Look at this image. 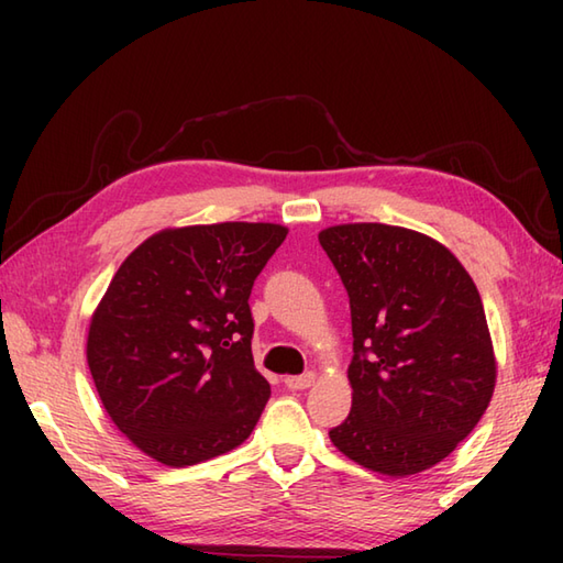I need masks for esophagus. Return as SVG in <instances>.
I'll use <instances>...</instances> for the list:
<instances>
[{
    "label": "esophagus",
    "instance_id": "esophagus-1",
    "mask_svg": "<svg viewBox=\"0 0 563 563\" xmlns=\"http://www.w3.org/2000/svg\"><path fill=\"white\" fill-rule=\"evenodd\" d=\"M317 382V373H305V375H295V377H285V385L290 389H307Z\"/></svg>",
    "mask_w": 563,
    "mask_h": 563
}]
</instances>
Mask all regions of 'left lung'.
I'll list each match as a JSON object with an SVG mask.
<instances>
[{"label": "left lung", "instance_id": "8db88e82", "mask_svg": "<svg viewBox=\"0 0 563 563\" xmlns=\"http://www.w3.org/2000/svg\"><path fill=\"white\" fill-rule=\"evenodd\" d=\"M319 244L349 290L351 413L329 438L365 470L411 476L479 423L496 353L472 275L438 239L382 222L333 224Z\"/></svg>", "mask_w": 563, "mask_h": 563}]
</instances>
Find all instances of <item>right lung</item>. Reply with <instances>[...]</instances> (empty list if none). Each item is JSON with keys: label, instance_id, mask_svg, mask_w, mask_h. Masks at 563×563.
Listing matches in <instances>:
<instances>
[{"label": "right lung", "instance_id": "add662e5", "mask_svg": "<svg viewBox=\"0 0 563 563\" xmlns=\"http://www.w3.org/2000/svg\"><path fill=\"white\" fill-rule=\"evenodd\" d=\"M285 236L273 222L166 227L115 271L87 361L106 413L147 457L206 462L258 423L271 385L251 355L249 295Z\"/></svg>", "mask_w": 563, "mask_h": 563}]
</instances>
